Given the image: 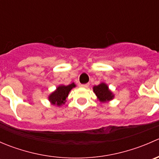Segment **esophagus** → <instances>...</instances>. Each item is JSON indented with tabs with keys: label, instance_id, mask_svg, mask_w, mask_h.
Instances as JSON below:
<instances>
[{
	"label": "esophagus",
	"instance_id": "34e87169",
	"mask_svg": "<svg viewBox=\"0 0 159 159\" xmlns=\"http://www.w3.org/2000/svg\"><path fill=\"white\" fill-rule=\"evenodd\" d=\"M79 86L81 88H89V84H80Z\"/></svg>",
	"mask_w": 159,
	"mask_h": 159
}]
</instances>
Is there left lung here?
<instances>
[{"label":"left lung","instance_id":"obj_1","mask_svg":"<svg viewBox=\"0 0 159 159\" xmlns=\"http://www.w3.org/2000/svg\"><path fill=\"white\" fill-rule=\"evenodd\" d=\"M94 92L98 98L101 102H106V101H110L113 98L114 95L112 94L111 91H109L108 87L104 83H102L99 85L94 86L93 88Z\"/></svg>","mask_w":159,"mask_h":159}]
</instances>
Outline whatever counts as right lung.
I'll use <instances>...</instances> for the list:
<instances>
[{"instance_id":"1","label":"right lung","mask_w":159,"mask_h":159,"mask_svg":"<svg viewBox=\"0 0 159 159\" xmlns=\"http://www.w3.org/2000/svg\"><path fill=\"white\" fill-rule=\"evenodd\" d=\"M75 87V84L74 83L69 84L68 86L61 85L56 89L55 91L52 93L49 96V101L53 104L56 105H61L62 104H65L66 102V98L68 97V93L73 88Z\"/></svg>"}]
</instances>
